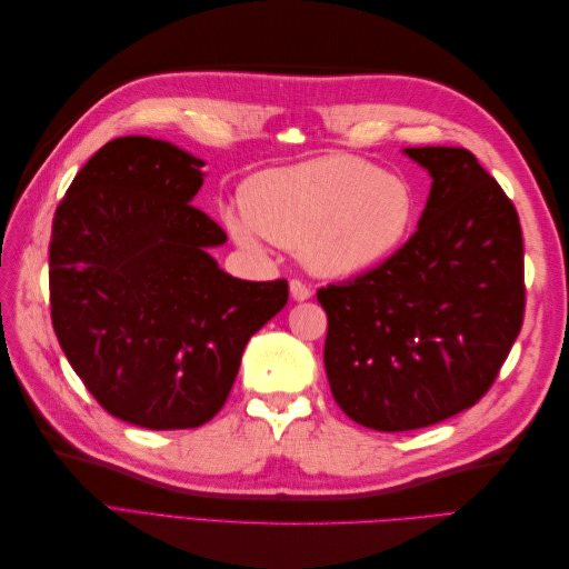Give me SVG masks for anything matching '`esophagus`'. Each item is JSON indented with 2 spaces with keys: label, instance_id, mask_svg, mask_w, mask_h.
Returning <instances> with one entry per match:
<instances>
[{
  "label": "esophagus",
  "instance_id": "obj_1",
  "mask_svg": "<svg viewBox=\"0 0 569 569\" xmlns=\"http://www.w3.org/2000/svg\"><path fill=\"white\" fill-rule=\"evenodd\" d=\"M289 291H291V299H295V301H306V299H311V295H313L311 287L301 282V280H291Z\"/></svg>",
  "mask_w": 569,
  "mask_h": 569
}]
</instances>
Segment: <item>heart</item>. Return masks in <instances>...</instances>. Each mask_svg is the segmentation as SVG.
I'll return each mask as SVG.
<instances>
[{"label": "heart", "mask_w": 569, "mask_h": 569, "mask_svg": "<svg viewBox=\"0 0 569 569\" xmlns=\"http://www.w3.org/2000/svg\"><path fill=\"white\" fill-rule=\"evenodd\" d=\"M416 220L406 180L363 159L325 157L268 170L244 189V216L228 226L242 244L258 237L301 251L322 278H351L385 263Z\"/></svg>", "instance_id": "heart-1"}]
</instances>
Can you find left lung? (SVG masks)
<instances>
[{
  "label": "left lung",
  "instance_id": "1",
  "mask_svg": "<svg viewBox=\"0 0 569 569\" xmlns=\"http://www.w3.org/2000/svg\"><path fill=\"white\" fill-rule=\"evenodd\" d=\"M406 153L432 176L416 234L377 268L318 289L335 401L377 432L472 408L525 320L522 228L501 184L462 147Z\"/></svg>",
  "mask_w": 569,
  "mask_h": 569
}]
</instances>
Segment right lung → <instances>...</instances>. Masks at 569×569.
Segmentation results:
<instances>
[{"label":"right lung","mask_w":569,"mask_h":569,"mask_svg":"<svg viewBox=\"0 0 569 569\" xmlns=\"http://www.w3.org/2000/svg\"><path fill=\"white\" fill-rule=\"evenodd\" d=\"M203 161L151 137H118L57 206L49 306L76 375L113 418L192 429L226 406L247 341L278 316L287 280L220 270L228 242L194 209Z\"/></svg>","instance_id":"right-lung-1"}]
</instances>
